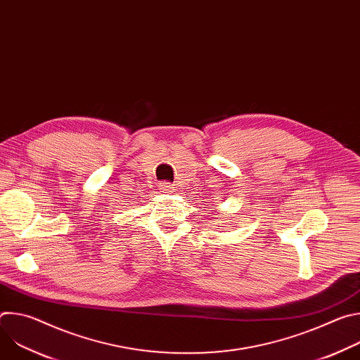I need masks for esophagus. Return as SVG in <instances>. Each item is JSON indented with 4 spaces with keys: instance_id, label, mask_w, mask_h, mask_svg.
Here are the masks:
<instances>
[{
    "instance_id": "1",
    "label": "esophagus",
    "mask_w": 360,
    "mask_h": 360,
    "mask_svg": "<svg viewBox=\"0 0 360 360\" xmlns=\"http://www.w3.org/2000/svg\"><path fill=\"white\" fill-rule=\"evenodd\" d=\"M158 186H160L161 192H171V189H172V185L169 182H160Z\"/></svg>"
}]
</instances>
